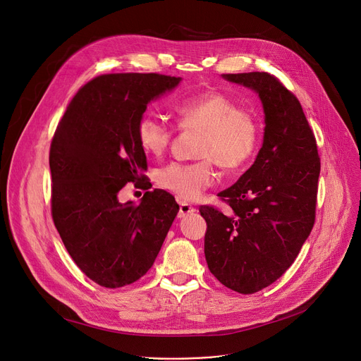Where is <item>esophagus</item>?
<instances>
[{
  "mask_svg": "<svg viewBox=\"0 0 361 361\" xmlns=\"http://www.w3.org/2000/svg\"><path fill=\"white\" fill-rule=\"evenodd\" d=\"M195 212V209L191 206V204H188V203H185V202H180V210H178V217L181 219V217H185V216H188V214H192Z\"/></svg>",
  "mask_w": 361,
  "mask_h": 361,
  "instance_id": "1",
  "label": "esophagus"
}]
</instances>
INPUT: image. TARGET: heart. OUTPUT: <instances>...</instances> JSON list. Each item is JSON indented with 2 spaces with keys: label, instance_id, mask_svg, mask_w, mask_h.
<instances>
[{
  "label": "heart",
  "instance_id": "heart-1",
  "mask_svg": "<svg viewBox=\"0 0 361 361\" xmlns=\"http://www.w3.org/2000/svg\"><path fill=\"white\" fill-rule=\"evenodd\" d=\"M176 115L180 129L202 130L197 155L203 157L194 162L173 161L158 170V184L180 199H197L213 184L214 162L224 171H238L257 154L262 141L260 122L231 96L217 90L185 96L177 102ZM174 130L159 115L144 112L135 133L147 154L159 155L170 145Z\"/></svg>",
  "mask_w": 361,
  "mask_h": 361
}]
</instances>
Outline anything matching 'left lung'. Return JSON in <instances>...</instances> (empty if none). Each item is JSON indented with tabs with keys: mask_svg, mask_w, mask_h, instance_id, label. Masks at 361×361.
<instances>
[{
	"mask_svg": "<svg viewBox=\"0 0 361 361\" xmlns=\"http://www.w3.org/2000/svg\"><path fill=\"white\" fill-rule=\"evenodd\" d=\"M221 76L256 90L265 111L264 145L253 166L217 194L228 212L200 206L210 272L249 295L279 279L310 236L321 162L298 97L278 78L267 72Z\"/></svg>",
	"mask_w": 361,
	"mask_h": 361,
	"instance_id": "8db88e82",
	"label": "left lung"
}]
</instances>
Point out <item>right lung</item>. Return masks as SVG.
I'll return each mask as SVG.
<instances>
[{
    "label": "right lung",
    "mask_w": 361,
    "mask_h": 361,
    "mask_svg": "<svg viewBox=\"0 0 361 361\" xmlns=\"http://www.w3.org/2000/svg\"><path fill=\"white\" fill-rule=\"evenodd\" d=\"M180 78L159 73H109L82 86L60 119L50 145L51 217L80 271L105 288L142 278L180 210L164 190L141 203H119L128 183L148 190L147 157L137 122L154 97Z\"/></svg>",
    "instance_id": "add662e5"
}]
</instances>
